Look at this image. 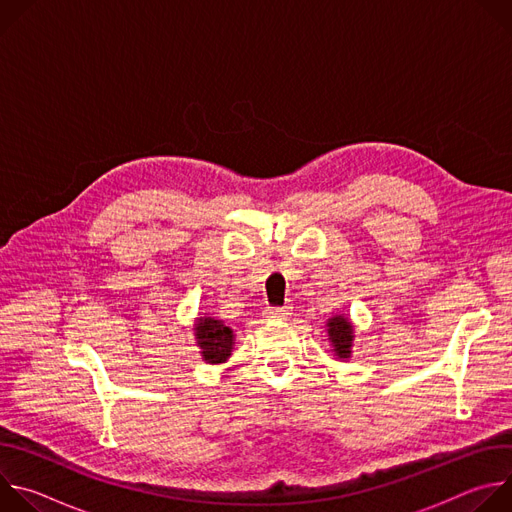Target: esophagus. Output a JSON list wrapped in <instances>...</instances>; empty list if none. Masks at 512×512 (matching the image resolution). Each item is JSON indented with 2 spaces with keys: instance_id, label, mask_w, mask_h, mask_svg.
I'll use <instances>...</instances> for the list:
<instances>
[{
  "instance_id": "obj_1",
  "label": "esophagus",
  "mask_w": 512,
  "mask_h": 512,
  "mask_svg": "<svg viewBox=\"0 0 512 512\" xmlns=\"http://www.w3.org/2000/svg\"><path fill=\"white\" fill-rule=\"evenodd\" d=\"M291 314H294V308H291L289 304L281 306V308H267L265 310V318H269V320H287Z\"/></svg>"
}]
</instances>
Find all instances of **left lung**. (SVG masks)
I'll list each match as a JSON object with an SVG mask.
<instances>
[{
    "instance_id": "1",
    "label": "left lung",
    "mask_w": 512,
    "mask_h": 512,
    "mask_svg": "<svg viewBox=\"0 0 512 512\" xmlns=\"http://www.w3.org/2000/svg\"><path fill=\"white\" fill-rule=\"evenodd\" d=\"M328 342L332 346V352L338 360L352 358V346H354V324L346 314H336L328 318L326 322Z\"/></svg>"
}]
</instances>
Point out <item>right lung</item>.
Instances as JSON below:
<instances>
[{"instance_id": "1", "label": "right lung", "mask_w": 512, "mask_h": 512, "mask_svg": "<svg viewBox=\"0 0 512 512\" xmlns=\"http://www.w3.org/2000/svg\"><path fill=\"white\" fill-rule=\"evenodd\" d=\"M192 330L198 352L206 364H223L229 360L235 346V334L223 320H216L214 316H198Z\"/></svg>"}]
</instances>
